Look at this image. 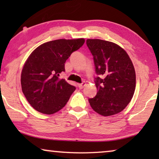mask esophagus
<instances>
[{"label": "esophagus", "mask_w": 159, "mask_h": 159, "mask_svg": "<svg viewBox=\"0 0 159 159\" xmlns=\"http://www.w3.org/2000/svg\"><path fill=\"white\" fill-rule=\"evenodd\" d=\"M85 84H86L85 82H82V83L78 84V87H79V88H80V89H82V88H84V86H85Z\"/></svg>", "instance_id": "obj_1"}]
</instances>
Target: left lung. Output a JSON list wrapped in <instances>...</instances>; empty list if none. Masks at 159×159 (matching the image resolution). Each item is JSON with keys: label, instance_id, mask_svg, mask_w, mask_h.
I'll list each match as a JSON object with an SVG mask.
<instances>
[{"label": "left lung", "instance_id": "8db88e82", "mask_svg": "<svg viewBox=\"0 0 159 159\" xmlns=\"http://www.w3.org/2000/svg\"><path fill=\"white\" fill-rule=\"evenodd\" d=\"M93 56L97 94L89 98L93 110L102 116L121 112L133 97L136 84L135 71L123 48L114 43L99 39L86 40Z\"/></svg>", "mask_w": 159, "mask_h": 159}]
</instances>
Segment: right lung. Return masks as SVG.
<instances>
[{
  "mask_svg": "<svg viewBox=\"0 0 159 159\" xmlns=\"http://www.w3.org/2000/svg\"><path fill=\"white\" fill-rule=\"evenodd\" d=\"M83 38L45 43L30 54L21 71L22 92L38 111L52 114L64 107L76 88L59 78L65 62L84 44Z\"/></svg>",
  "mask_w": 159,
  "mask_h": 159,
  "instance_id": "right-lung-1",
  "label": "right lung"
}]
</instances>
